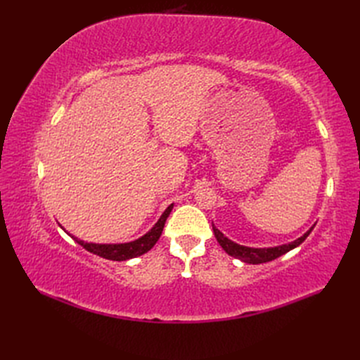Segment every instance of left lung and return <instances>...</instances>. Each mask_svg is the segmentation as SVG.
Returning a JSON list of instances; mask_svg holds the SVG:
<instances>
[{
	"instance_id": "1",
	"label": "left lung",
	"mask_w": 360,
	"mask_h": 360,
	"mask_svg": "<svg viewBox=\"0 0 360 360\" xmlns=\"http://www.w3.org/2000/svg\"><path fill=\"white\" fill-rule=\"evenodd\" d=\"M312 231V228L304 233L302 237H299L297 240H294L288 245H282V246H276V248H248V246H242L237 245L234 242H231L230 238H226L217 228L213 225V233L216 240L219 242V245L222 246V249L228 255H231L237 259H242L245 263H250V264H261V263H267V261L276 259L278 257L287 254L288 250L294 249L296 246H299L300 243L304 242V238L309 236V233Z\"/></svg>"
}]
</instances>
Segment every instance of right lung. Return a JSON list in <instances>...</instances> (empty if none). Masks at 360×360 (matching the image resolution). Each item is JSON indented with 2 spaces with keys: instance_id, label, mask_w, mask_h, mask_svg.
<instances>
[{
  "instance_id": "right-lung-1",
  "label": "right lung",
  "mask_w": 360,
  "mask_h": 360,
  "mask_svg": "<svg viewBox=\"0 0 360 360\" xmlns=\"http://www.w3.org/2000/svg\"><path fill=\"white\" fill-rule=\"evenodd\" d=\"M172 210V204L168 207V209L163 212V214L160 216V219L158 221V224L151 228V230L143 236L141 238L135 242H130V243H122V245H97V243H85L82 240H78V238H73L76 242H78L84 249L89 250L91 254L99 255L102 258L106 259H112V261H126L130 258H135L143 255L148 250L156 245V242L159 240V237L163 231V226H165L167 222V217L169 216Z\"/></svg>"
}]
</instances>
